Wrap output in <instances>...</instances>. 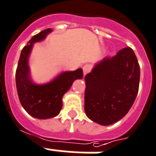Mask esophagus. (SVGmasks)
Here are the masks:
<instances>
[{
    "label": "esophagus",
    "instance_id": "esophagus-1",
    "mask_svg": "<svg viewBox=\"0 0 156 156\" xmlns=\"http://www.w3.org/2000/svg\"><path fill=\"white\" fill-rule=\"evenodd\" d=\"M83 75L86 76L87 73L91 71V65H85L83 68Z\"/></svg>",
    "mask_w": 156,
    "mask_h": 156
}]
</instances>
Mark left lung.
Segmentation results:
<instances>
[{
	"label": "left lung",
	"mask_w": 156,
	"mask_h": 156,
	"mask_svg": "<svg viewBox=\"0 0 156 156\" xmlns=\"http://www.w3.org/2000/svg\"><path fill=\"white\" fill-rule=\"evenodd\" d=\"M140 67L130 47L106 56L85 77L87 116L100 125L116 123L125 116L138 92Z\"/></svg>",
	"instance_id": "left-lung-1"
}]
</instances>
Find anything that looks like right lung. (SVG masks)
<instances>
[{"label": "right lung", "mask_w": 156, "mask_h": 156, "mask_svg": "<svg viewBox=\"0 0 156 156\" xmlns=\"http://www.w3.org/2000/svg\"><path fill=\"white\" fill-rule=\"evenodd\" d=\"M51 28L33 36L28 46L23 48L15 74L18 96L23 108L28 114L38 119H47L59 115L62 109L63 96L70 89L76 79H82L83 69L65 71L43 84L33 82L31 77L29 57L33 46L46 39Z\"/></svg>", "instance_id": "right-lung-1"}]
</instances>
